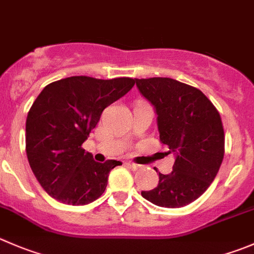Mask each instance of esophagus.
I'll return each instance as SVG.
<instances>
[{"label":"esophagus","mask_w":254,"mask_h":254,"mask_svg":"<svg viewBox=\"0 0 254 254\" xmlns=\"http://www.w3.org/2000/svg\"><path fill=\"white\" fill-rule=\"evenodd\" d=\"M127 165H129V167H130V169H132V170H137V169H140V165L135 164V162H131V161H129V162H127Z\"/></svg>","instance_id":"esophagus-1"}]
</instances>
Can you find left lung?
I'll return each instance as SVG.
<instances>
[{
    "label": "left lung",
    "mask_w": 254,
    "mask_h": 254,
    "mask_svg": "<svg viewBox=\"0 0 254 254\" xmlns=\"http://www.w3.org/2000/svg\"><path fill=\"white\" fill-rule=\"evenodd\" d=\"M135 82L154 105L160 141L175 155L171 174L159 172L157 186L141 191V196L160 207H184L205 192L222 164L220 113L200 89L179 80L157 77Z\"/></svg>",
    "instance_id": "1"
}]
</instances>
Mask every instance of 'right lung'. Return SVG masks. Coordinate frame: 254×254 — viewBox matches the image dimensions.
<instances>
[{
    "mask_svg": "<svg viewBox=\"0 0 254 254\" xmlns=\"http://www.w3.org/2000/svg\"><path fill=\"white\" fill-rule=\"evenodd\" d=\"M132 78L77 75L47 85L26 120L29 166L44 191L65 205H88L103 195L109 172L122 162H97L82 147L103 110L124 97Z\"/></svg>",
    "mask_w": 254,
    "mask_h": 254,
    "instance_id": "obj_1",
    "label": "right lung"
}]
</instances>
